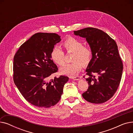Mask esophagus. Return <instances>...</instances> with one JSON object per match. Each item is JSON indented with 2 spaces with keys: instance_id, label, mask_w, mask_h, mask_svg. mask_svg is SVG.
<instances>
[{
  "instance_id": "34e87169",
  "label": "esophagus",
  "mask_w": 133,
  "mask_h": 133,
  "mask_svg": "<svg viewBox=\"0 0 133 133\" xmlns=\"http://www.w3.org/2000/svg\"><path fill=\"white\" fill-rule=\"evenodd\" d=\"M72 79H73L74 80H80V79H81V77H80V76H75V77L72 78Z\"/></svg>"
}]
</instances>
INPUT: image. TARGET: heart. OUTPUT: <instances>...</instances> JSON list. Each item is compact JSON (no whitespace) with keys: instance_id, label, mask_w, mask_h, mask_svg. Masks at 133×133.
<instances>
[{"instance_id":"obj_1","label":"heart","mask_w":133,"mask_h":133,"mask_svg":"<svg viewBox=\"0 0 133 133\" xmlns=\"http://www.w3.org/2000/svg\"><path fill=\"white\" fill-rule=\"evenodd\" d=\"M68 52H73L72 63L65 65L60 69L62 74L69 76H74L81 71L82 65L83 66L88 65L92 58V52L86 46H83L81 41L74 38L67 39L62 44ZM51 58L53 61L59 66L65 64V54L59 47H54L51 53Z\"/></svg>"}]
</instances>
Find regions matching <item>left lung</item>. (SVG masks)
<instances>
[{
  "mask_svg": "<svg viewBox=\"0 0 133 133\" xmlns=\"http://www.w3.org/2000/svg\"><path fill=\"white\" fill-rule=\"evenodd\" d=\"M73 32L86 39L92 52V60L86 70L89 86L82 96L90 103L105 102L116 92L123 71L116 42L106 33L95 28L87 27Z\"/></svg>",
  "mask_w": 133,
  "mask_h": 133,
  "instance_id": "8db88e82",
  "label": "left lung"
}]
</instances>
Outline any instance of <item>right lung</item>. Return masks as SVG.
<instances>
[{
    "label": "right lung",
    "mask_w": 133,
    "mask_h": 133,
    "mask_svg": "<svg viewBox=\"0 0 133 133\" xmlns=\"http://www.w3.org/2000/svg\"><path fill=\"white\" fill-rule=\"evenodd\" d=\"M60 36L55 33H38L21 45L13 59V80L20 93L33 105L49 108L60 100L68 81L64 75L50 76L58 71L51 53Z\"/></svg>",
    "instance_id": "right-lung-1"
}]
</instances>
